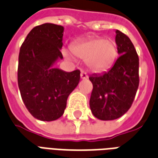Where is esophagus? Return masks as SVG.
I'll return each instance as SVG.
<instances>
[{"label":"esophagus","mask_w":158,"mask_h":158,"mask_svg":"<svg viewBox=\"0 0 158 158\" xmlns=\"http://www.w3.org/2000/svg\"><path fill=\"white\" fill-rule=\"evenodd\" d=\"M80 78H81L82 79H88V74H86V72H84V71H82L81 74H80Z\"/></svg>","instance_id":"34e87169"}]
</instances>
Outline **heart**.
<instances>
[{
    "instance_id": "heart-1",
    "label": "heart",
    "mask_w": 158,
    "mask_h": 158,
    "mask_svg": "<svg viewBox=\"0 0 158 158\" xmlns=\"http://www.w3.org/2000/svg\"><path fill=\"white\" fill-rule=\"evenodd\" d=\"M71 50L76 57L86 60L88 67L94 72H102L113 65L118 55L116 43L112 40L92 38L74 43ZM64 55L69 60L74 57L66 50Z\"/></svg>"
}]
</instances>
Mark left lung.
<instances>
[{
    "label": "left lung",
    "instance_id": "1",
    "mask_svg": "<svg viewBox=\"0 0 158 158\" xmlns=\"http://www.w3.org/2000/svg\"><path fill=\"white\" fill-rule=\"evenodd\" d=\"M115 42L119 57L108 72L89 76L93 91L89 100L94 116L114 120L126 114L135 98L139 84V59L126 35L117 30Z\"/></svg>",
    "mask_w": 158,
    "mask_h": 158
}]
</instances>
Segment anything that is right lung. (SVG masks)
Listing matches in <instances>:
<instances>
[{
    "label": "right lung",
    "mask_w": 158,
    "mask_h": 158,
    "mask_svg": "<svg viewBox=\"0 0 158 158\" xmlns=\"http://www.w3.org/2000/svg\"><path fill=\"white\" fill-rule=\"evenodd\" d=\"M64 27L52 23L35 26L20 47L18 86L31 114L41 121H54L62 116L67 98L80 79L79 69L65 72L55 68L63 59Z\"/></svg>",
    "instance_id": "1"
}]
</instances>
